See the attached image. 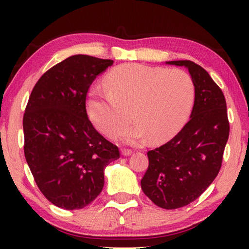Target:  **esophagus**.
I'll return each mask as SVG.
<instances>
[{
    "label": "esophagus",
    "mask_w": 249,
    "mask_h": 249,
    "mask_svg": "<svg viewBox=\"0 0 249 249\" xmlns=\"http://www.w3.org/2000/svg\"><path fill=\"white\" fill-rule=\"evenodd\" d=\"M132 154H133V150H132V149H127V148L122 149V155L129 156V155H132Z\"/></svg>",
    "instance_id": "esophagus-1"
}]
</instances>
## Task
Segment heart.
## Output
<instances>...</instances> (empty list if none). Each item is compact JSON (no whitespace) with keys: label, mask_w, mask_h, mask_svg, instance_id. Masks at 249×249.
Returning <instances> with one entry per match:
<instances>
[{"label":"heart","mask_w":249,"mask_h":249,"mask_svg":"<svg viewBox=\"0 0 249 249\" xmlns=\"http://www.w3.org/2000/svg\"><path fill=\"white\" fill-rule=\"evenodd\" d=\"M107 93L93 92L88 100V113L103 134L122 135L130 144L149 137L159 144L179 132L188 120L195 98L192 78L182 69H163L141 64L115 67L104 79ZM132 115H130V113Z\"/></svg>","instance_id":"b5f03b06"}]
</instances>
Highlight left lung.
<instances>
[{"instance_id": "obj_1", "label": "left lung", "mask_w": 249, "mask_h": 249, "mask_svg": "<svg viewBox=\"0 0 249 249\" xmlns=\"http://www.w3.org/2000/svg\"><path fill=\"white\" fill-rule=\"evenodd\" d=\"M187 67L195 84L190 121L165 145L149 150L148 169L141 181L145 195L167 210L196 200L216 178L230 135L226 101L220 87L190 60L168 61Z\"/></svg>"}]
</instances>
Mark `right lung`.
Segmentation results:
<instances>
[{
    "mask_svg": "<svg viewBox=\"0 0 249 249\" xmlns=\"http://www.w3.org/2000/svg\"><path fill=\"white\" fill-rule=\"evenodd\" d=\"M113 60L74 54L54 65L33 88L23 117L24 154L46 199L79 210L95 200L104 168L120 158L119 147L88 117L86 101L96 75Z\"/></svg>",
    "mask_w": 249,
    "mask_h": 249,
    "instance_id": "right-lung-1",
    "label": "right lung"
}]
</instances>
